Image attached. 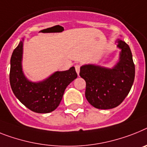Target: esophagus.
Listing matches in <instances>:
<instances>
[{"mask_svg": "<svg viewBox=\"0 0 147 147\" xmlns=\"http://www.w3.org/2000/svg\"><path fill=\"white\" fill-rule=\"evenodd\" d=\"M75 68H76V72H77L78 74H79V72H80V68H81V66H80L79 64H76V66H75Z\"/></svg>", "mask_w": 147, "mask_h": 147, "instance_id": "obj_1", "label": "esophagus"}]
</instances>
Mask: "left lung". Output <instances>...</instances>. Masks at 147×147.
<instances>
[{
  "label": "left lung",
  "mask_w": 147,
  "mask_h": 147,
  "mask_svg": "<svg viewBox=\"0 0 147 147\" xmlns=\"http://www.w3.org/2000/svg\"><path fill=\"white\" fill-rule=\"evenodd\" d=\"M119 61L113 69L94 65L81 66L80 76L86 81L85 96L98 109H111L121 104L134 83L135 67L129 45L118 39Z\"/></svg>",
  "instance_id": "1"
}]
</instances>
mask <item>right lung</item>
Wrapping results in <instances>:
<instances>
[{"label": "right lung", "instance_id": "add662e5", "mask_svg": "<svg viewBox=\"0 0 147 147\" xmlns=\"http://www.w3.org/2000/svg\"><path fill=\"white\" fill-rule=\"evenodd\" d=\"M23 42L14 49L10 60L9 82L18 100L32 111L46 113L55 111L62 100L66 87L78 75L75 67L56 71L45 81L33 83L26 79L22 69Z\"/></svg>", "mask_w": 147, "mask_h": 147}]
</instances>
